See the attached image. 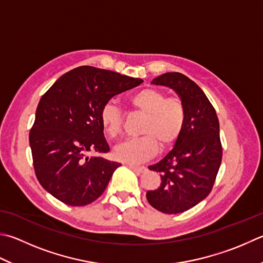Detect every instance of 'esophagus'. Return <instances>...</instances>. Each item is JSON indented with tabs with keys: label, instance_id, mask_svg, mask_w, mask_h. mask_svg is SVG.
<instances>
[{
	"label": "esophagus",
	"instance_id": "34e87169",
	"mask_svg": "<svg viewBox=\"0 0 263 263\" xmlns=\"http://www.w3.org/2000/svg\"><path fill=\"white\" fill-rule=\"evenodd\" d=\"M127 166L129 167L130 170L135 171V172H137V173H143V172L146 171V168H145L144 166H134V165H127Z\"/></svg>",
	"mask_w": 263,
	"mask_h": 263
}]
</instances>
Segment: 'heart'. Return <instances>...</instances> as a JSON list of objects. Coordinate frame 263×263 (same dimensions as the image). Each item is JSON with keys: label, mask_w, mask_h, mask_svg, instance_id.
Listing matches in <instances>:
<instances>
[{"label": "heart", "mask_w": 263, "mask_h": 263, "mask_svg": "<svg viewBox=\"0 0 263 263\" xmlns=\"http://www.w3.org/2000/svg\"><path fill=\"white\" fill-rule=\"evenodd\" d=\"M136 111L145 115L142 123L143 136L132 138L115 147V158L126 163H140L160 150L172 147L180 138L185 125V108L175 97H167L156 88H145L128 98ZM101 122L110 138H117L122 132L125 115L115 103L108 102L101 110Z\"/></svg>", "instance_id": "b5f03b06"}]
</instances>
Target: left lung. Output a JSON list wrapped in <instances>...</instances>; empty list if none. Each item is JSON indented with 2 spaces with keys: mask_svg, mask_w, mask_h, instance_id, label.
<instances>
[{
  "mask_svg": "<svg viewBox=\"0 0 263 263\" xmlns=\"http://www.w3.org/2000/svg\"><path fill=\"white\" fill-rule=\"evenodd\" d=\"M152 83L174 89L185 108V125L174 147L148 167L160 174V186L146 192L153 209L177 214L199 204L213 189L222 161L219 118L204 91L184 74L168 72Z\"/></svg>",
  "mask_w": 263,
  "mask_h": 263,
  "instance_id": "obj_1",
  "label": "left lung"
}]
</instances>
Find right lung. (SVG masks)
<instances>
[{"instance_id":"obj_1","label":"right lung","mask_w":263,"mask_h":263,"mask_svg":"<svg viewBox=\"0 0 263 263\" xmlns=\"http://www.w3.org/2000/svg\"><path fill=\"white\" fill-rule=\"evenodd\" d=\"M142 79L80 66L58 79L41 97L29 132L35 175L44 189L70 206L95 201L120 163L102 158L110 151L101 110L113 96ZM89 153L97 155L89 157Z\"/></svg>"}]
</instances>
